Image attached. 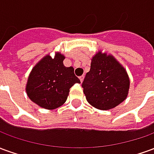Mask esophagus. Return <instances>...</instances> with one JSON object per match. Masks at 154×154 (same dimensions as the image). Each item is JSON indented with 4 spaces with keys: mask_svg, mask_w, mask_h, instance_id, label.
<instances>
[{
    "mask_svg": "<svg viewBox=\"0 0 154 154\" xmlns=\"http://www.w3.org/2000/svg\"><path fill=\"white\" fill-rule=\"evenodd\" d=\"M79 79H80V81L82 82V81H83L84 79V76H81V77H79Z\"/></svg>",
    "mask_w": 154,
    "mask_h": 154,
    "instance_id": "34e87169",
    "label": "esophagus"
}]
</instances>
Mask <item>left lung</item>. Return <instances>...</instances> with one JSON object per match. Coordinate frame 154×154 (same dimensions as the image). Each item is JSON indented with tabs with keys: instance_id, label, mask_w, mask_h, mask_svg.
I'll use <instances>...</instances> for the list:
<instances>
[{
	"instance_id": "1",
	"label": "left lung",
	"mask_w": 154,
	"mask_h": 154,
	"mask_svg": "<svg viewBox=\"0 0 154 154\" xmlns=\"http://www.w3.org/2000/svg\"><path fill=\"white\" fill-rule=\"evenodd\" d=\"M82 87L88 103L98 110H106L125 100L129 78L125 69L113 56L100 51L91 58V69Z\"/></svg>"
}]
</instances>
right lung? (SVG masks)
Wrapping results in <instances>:
<instances>
[{
  "label": "right lung",
  "mask_w": 154,
  "mask_h": 154,
  "mask_svg": "<svg viewBox=\"0 0 154 154\" xmlns=\"http://www.w3.org/2000/svg\"><path fill=\"white\" fill-rule=\"evenodd\" d=\"M65 57L57 53L54 58L47 55L35 65L29 74L26 92L29 99L40 107L54 110L67 100L69 90L81 83L72 67L63 65Z\"/></svg>",
  "instance_id": "1"
}]
</instances>
